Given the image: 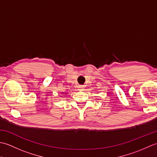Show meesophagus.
I'll return each mask as SVG.
<instances>
[{
  "label": "esophagus",
  "mask_w": 157,
  "mask_h": 157,
  "mask_svg": "<svg viewBox=\"0 0 157 157\" xmlns=\"http://www.w3.org/2000/svg\"><path fill=\"white\" fill-rule=\"evenodd\" d=\"M84 88H85V86H84V85H80V86H79V90H84Z\"/></svg>",
  "instance_id": "esophagus-1"
}]
</instances>
